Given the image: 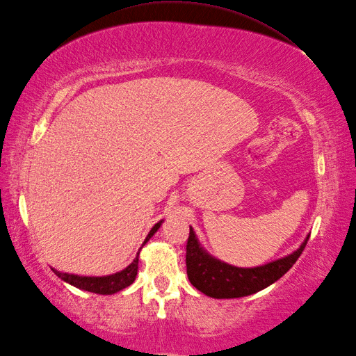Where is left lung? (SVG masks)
Segmentation results:
<instances>
[{"label": "left lung", "mask_w": 356, "mask_h": 356, "mask_svg": "<svg viewBox=\"0 0 356 356\" xmlns=\"http://www.w3.org/2000/svg\"><path fill=\"white\" fill-rule=\"evenodd\" d=\"M309 236L293 254L258 267H236L214 258L199 243L190 227L186 266L188 281L199 291L214 299L243 298L263 290L287 273L307 246Z\"/></svg>", "instance_id": "1"}]
</instances>
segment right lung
I'll list each match as a JSON object with an SVG mask.
<instances>
[{
	"label": "right lung",
	"mask_w": 356,
	"mask_h": 356,
	"mask_svg": "<svg viewBox=\"0 0 356 356\" xmlns=\"http://www.w3.org/2000/svg\"><path fill=\"white\" fill-rule=\"evenodd\" d=\"M161 223H163V220L154 225L152 229L148 234V237L145 238L143 245L148 243V240L154 236L155 232L159 231ZM137 268H138V254L134 258V261L128 267H125L124 270L113 273V275H107V276H78V275H72V273L58 272V270H56V268H53V272L58 276L60 280H63L65 282L71 284V285H74V287L80 289V290H86L90 293H97V294H115L120 290L129 287V285L134 282L136 276H137Z\"/></svg>",
	"instance_id": "add662e5"
}]
</instances>
